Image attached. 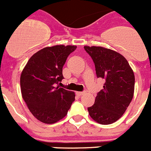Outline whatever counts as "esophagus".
Masks as SVG:
<instances>
[{
  "instance_id": "1",
  "label": "esophagus",
  "mask_w": 151,
  "mask_h": 151,
  "mask_svg": "<svg viewBox=\"0 0 151 151\" xmlns=\"http://www.w3.org/2000/svg\"><path fill=\"white\" fill-rule=\"evenodd\" d=\"M84 93H85V92H76V94H77V96H82V95H83Z\"/></svg>"
}]
</instances>
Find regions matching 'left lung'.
<instances>
[{
    "instance_id": "obj_1",
    "label": "left lung",
    "mask_w": 151,
    "mask_h": 151,
    "mask_svg": "<svg viewBox=\"0 0 151 151\" xmlns=\"http://www.w3.org/2000/svg\"><path fill=\"white\" fill-rule=\"evenodd\" d=\"M84 49L93 60L97 77L105 81L95 104L88 108L92 119L102 125L114 123L123 116L134 95L135 75L125 57L101 47Z\"/></svg>"
}]
</instances>
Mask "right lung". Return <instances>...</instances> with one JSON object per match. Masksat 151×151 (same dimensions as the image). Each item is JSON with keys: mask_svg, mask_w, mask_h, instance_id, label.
Returning <instances> with one entry per match:
<instances>
[{"mask_svg": "<svg viewBox=\"0 0 151 151\" xmlns=\"http://www.w3.org/2000/svg\"><path fill=\"white\" fill-rule=\"evenodd\" d=\"M76 46L45 47L34 54L20 77L22 99L33 116L40 122L52 124L66 116L75 100L72 91L55 87L64 79L62 68Z\"/></svg>", "mask_w": 151, "mask_h": 151, "instance_id": "1", "label": "right lung"}]
</instances>
